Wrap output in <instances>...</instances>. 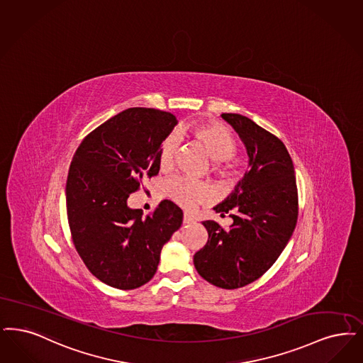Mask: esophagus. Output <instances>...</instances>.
Returning a JSON list of instances; mask_svg holds the SVG:
<instances>
[{
	"label": "esophagus",
	"mask_w": 363,
	"mask_h": 363,
	"mask_svg": "<svg viewBox=\"0 0 363 363\" xmlns=\"http://www.w3.org/2000/svg\"><path fill=\"white\" fill-rule=\"evenodd\" d=\"M194 223V218H191L189 213L184 215V224L188 225V224H193Z\"/></svg>",
	"instance_id": "1"
}]
</instances>
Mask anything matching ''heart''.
<instances>
[{
  "instance_id": "1",
  "label": "heart",
  "mask_w": 363,
  "mask_h": 363,
  "mask_svg": "<svg viewBox=\"0 0 363 363\" xmlns=\"http://www.w3.org/2000/svg\"><path fill=\"white\" fill-rule=\"evenodd\" d=\"M188 132L203 147L209 158L215 160L213 170L223 177L231 175V166L227 160H230L235 154L236 143L227 128L216 123L194 124L189 127ZM175 147L177 143L174 138H167L162 143L160 148V169L166 170L173 164ZM164 191L184 208H193L194 205L205 201L209 196V189L205 185L182 177H175L166 181Z\"/></svg>"
}]
</instances>
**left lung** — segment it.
<instances>
[{"mask_svg":"<svg viewBox=\"0 0 363 363\" xmlns=\"http://www.w3.org/2000/svg\"><path fill=\"white\" fill-rule=\"evenodd\" d=\"M221 118L246 147L250 170L213 208L233 224L224 230L213 220L203 221L208 242L193 262L212 285L238 289L263 276L288 245L298 216V196L285 145L248 117L223 113Z\"/></svg>","mask_w":363,"mask_h":363,"instance_id":"left-lung-1","label":"left lung"}]
</instances>
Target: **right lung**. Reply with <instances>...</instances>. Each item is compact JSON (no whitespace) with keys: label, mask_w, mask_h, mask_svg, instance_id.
Returning <instances> with one entry per match:
<instances>
[{"label":"right lung","mask_w":363,"mask_h":363,"mask_svg":"<svg viewBox=\"0 0 363 363\" xmlns=\"http://www.w3.org/2000/svg\"><path fill=\"white\" fill-rule=\"evenodd\" d=\"M177 123L169 112L130 108L91 130L74 154L66 182L74 246L89 272L112 288L147 284L182 224L170 200L145 218L127 203L143 179L160 173V145Z\"/></svg>","instance_id":"1"}]
</instances>
